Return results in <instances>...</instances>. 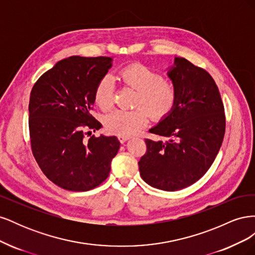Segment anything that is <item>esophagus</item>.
I'll list each match as a JSON object with an SVG mask.
<instances>
[{"label":"esophagus","instance_id":"obj_1","mask_svg":"<svg viewBox=\"0 0 255 255\" xmlns=\"http://www.w3.org/2000/svg\"><path fill=\"white\" fill-rule=\"evenodd\" d=\"M118 138H119V140H120V142H121V143H125L127 140H128V139H129V136L119 135V136H118Z\"/></svg>","mask_w":255,"mask_h":255}]
</instances>
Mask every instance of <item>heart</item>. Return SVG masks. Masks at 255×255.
<instances>
[{
    "instance_id": "heart-1",
    "label": "heart",
    "mask_w": 255,
    "mask_h": 255,
    "mask_svg": "<svg viewBox=\"0 0 255 255\" xmlns=\"http://www.w3.org/2000/svg\"><path fill=\"white\" fill-rule=\"evenodd\" d=\"M121 81L136 90L133 111L117 110L105 118V128L111 133L130 136L142 128L149 120L161 118L174 107L177 91L172 81L161 78L153 69L143 65H130L120 71ZM114 81L105 75L95 90V102L102 111H109L113 105Z\"/></svg>"
}]
</instances>
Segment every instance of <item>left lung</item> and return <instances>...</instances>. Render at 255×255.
<instances>
[{
	"mask_svg": "<svg viewBox=\"0 0 255 255\" xmlns=\"http://www.w3.org/2000/svg\"><path fill=\"white\" fill-rule=\"evenodd\" d=\"M167 75L176 87V101L149 129L167 140L145 139L146 152L138 166L152 187L175 191L201 179L214 163L225 137L226 116L217 85L204 69L175 57Z\"/></svg>",
	"mask_w": 255,
	"mask_h": 255,
	"instance_id": "1",
	"label": "left lung"
}]
</instances>
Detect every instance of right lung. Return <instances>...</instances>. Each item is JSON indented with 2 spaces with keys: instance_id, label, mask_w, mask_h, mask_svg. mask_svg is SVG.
<instances>
[{
  "instance_id": "add662e5",
  "label": "right lung",
  "mask_w": 255,
  "mask_h": 255,
  "mask_svg": "<svg viewBox=\"0 0 255 255\" xmlns=\"http://www.w3.org/2000/svg\"><path fill=\"white\" fill-rule=\"evenodd\" d=\"M112 57L70 56L43 73L30 91L28 127L34 157L57 186L87 191L106 180L120 141L116 136L85 137L102 125L90 115L98 83Z\"/></svg>"
}]
</instances>
